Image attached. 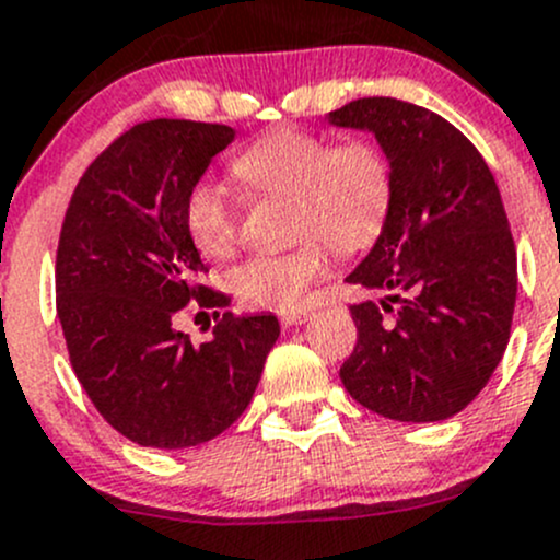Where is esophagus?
<instances>
[{
  "mask_svg": "<svg viewBox=\"0 0 560 560\" xmlns=\"http://www.w3.org/2000/svg\"><path fill=\"white\" fill-rule=\"evenodd\" d=\"M307 310H282L280 313V323L282 326H302L307 320Z\"/></svg>",
  "mask_w": 560,
  "mask_h": 560,
  "instance_id": "34e87169",
  "label": "esophagus"
}]
</instances>
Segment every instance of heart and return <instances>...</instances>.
Returning a JSON list of instances; mask_svg holds the SVG:
<instances>
[{"instance_id":"heart-1","label":"heart","mask_w":560,"mask_h":560,"mask_svg":"<svg viewBox=\"0 0 560 560\" xmlns=\"http://www.w3.org/2000/svg\"><path fill=\"white\" fill-rule=\"evenodd\" d=\"M234 175L264 199H291V234L282 253H261L229 272L247 307L296 310L331 267V250L364 253L383 237L396 199L394 159L372 137L339 140L302 126H275L234 155ZM183 229L205 258H229L240 240V205L218 183H191Z\"/></svg>"}]
</instances>
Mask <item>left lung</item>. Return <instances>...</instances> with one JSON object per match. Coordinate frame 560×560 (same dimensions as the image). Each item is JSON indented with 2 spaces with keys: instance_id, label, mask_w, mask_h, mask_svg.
Here are the masks:
<instances>
[{
  "instance_id": "obj_1",
  "label": "left lung",
  "mask_w": 560,
  "mask_h": 560,
  "mask_svg": "<svg viewBox=\"0 0 560 560\" xmlns=\"http://www.w3.org/2000/svg\"><path fill=\"white\" fill-rule=\"evenodd\" d=\"M374 131L394 159L390 221L348 282L385 293L350 307L355 348L339 369L359 405L431 423L460 412L510 342L517 253L480 151L431 109L366 96L328 113Z\"/></svg>"
}]
</instances>
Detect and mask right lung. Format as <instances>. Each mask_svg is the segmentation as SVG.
<instances>
[{
    "label": "right lung",
    "instance_id": "1",
    "mask_svg": "<svg viewBox=\"0 0 560 560\" xmlns=\"http://www.w3.org/2000/svg\"><path fill=\"white\" fill-rule=\"evenodd\" d=\"M232 126L155 118L115 137L69 199L56 250V313L69 364L102 418L142 447L223 434L250 405L280 334L275 315L223 313L210 342L175 331L177 310L226 307L183 229V196Z\"/></svg>",
    "mask_w": 560,
    "mask_h": 560
}]
</instances>
